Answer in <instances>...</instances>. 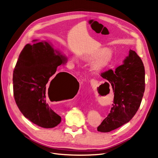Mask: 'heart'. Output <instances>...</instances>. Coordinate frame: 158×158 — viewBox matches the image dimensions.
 Listing matches in <instances>:
<instances>
[{
	"label": "heart",
	"mask_w": 158,
	"mask_h": 158,
	"mask_svg": "<svg viewBox=\"0 0 158 158\" xmlns=\"http://www.w3.org/2000/svg\"><path fill=\"white\" fill-rule=\"evenodd\" d=\"M89 60L92 61L91 69L94 72H101L106 68L112 62L113 59V53L110 50L106 48H99L90 55L86 57ZM73 60H77V57H74Z\"/></svg>",
	"instance_id": "heart-1"
}]
</instances>
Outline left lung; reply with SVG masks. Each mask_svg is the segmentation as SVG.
Segmentation results:
<instances>
[{
  "instance_id": "obj_1",
  "label": "left lung",
  "mask_w": 158,
  "mask_h": 158,
  "mask_svg": "<svg viewBox=\"0 0 158 158\" xmlns=\"http://www.w3.org/2000/svg\"><path fill=\"white\" fill-rule=\"evenodd\" d=\"M101 76L111 83L114 92L110 112L97 128L107 133L128 123L136 113L145 91V69L140 57L130 50L123 64Z\"/></svg>"
}]
</instances>
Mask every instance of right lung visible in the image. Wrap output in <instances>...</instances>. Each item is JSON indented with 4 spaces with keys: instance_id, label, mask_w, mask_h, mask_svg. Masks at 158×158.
Wrapping results in <instances>:
<instances>
[{
    "instance_id": "add662e5",
    "label": "right lung",
    "mask_w": 158,
    "mask_h": 158,
    "mask_svg": "<svg viewBox=\"0 0 158 158\" xmlns=\"http://www.w3.org/2000/svg\"><path fill=\"white\" fill-rule=\"evenodd\" d=\"M21 52L15 66L13 94L22 114L32 123L44 128H52L61 122V117L50 107V99L64 92L73 97L79 83L66 72L56 73L57 67L67 59L53 49L47 41L33 40Z\"/></svg>"
}]
</instances>
